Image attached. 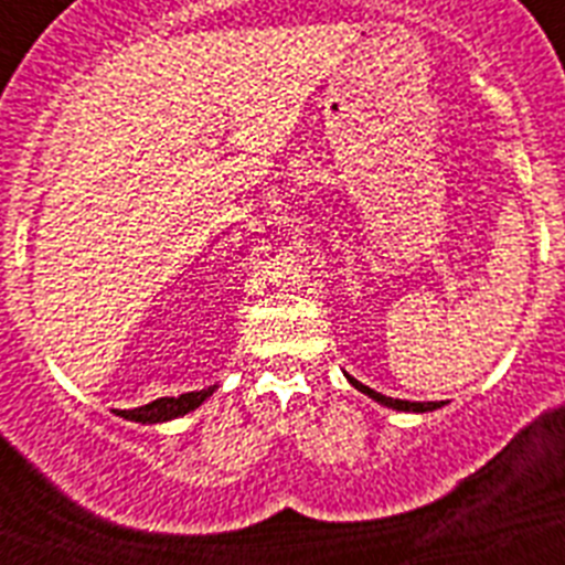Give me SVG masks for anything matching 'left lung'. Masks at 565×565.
<instances>
[{"label":"left lung","instance_id":"1","mask_svg":"<svg viewBox=\"0 0 565 565\" xmlns=\"http://www.w3.org/2000/svg\"><path fill=\"white\" fill-rule=\"evenodd\" d=\"M348 376V373H344ZM348 382L356 387L359 393H364L367 398H373V402L384 404V407H391V411H402V413H430V411H438L441 407V402H404V398H391V396H382V393H376L373 387H367V384L356 382L353 376H348Z\"/></svg>","mask_w":565,"mask_h":565}]
</instances>
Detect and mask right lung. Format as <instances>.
Returning a JSON list of instances; mask_svg holds the SVG:
<instances>
[{"mask_svg":"<svg viewBox=\"0 0 565 565\" xmlns=\"http://www.w3.org/2000/svg\"><path fill=\"white\" fill-rule=\"evenodd\" d=\"M214 391H217V384H212V387H206V391H192V393H181V396L154 398V402L143 404V407H135V411H118V416L138 424L172 422V418H181L186 416V413L198 411V407H201Z\"/></svg>","mask_w":565,"mask_h":565,"instance_id":"right-lung-1","label":"right lung"}]
</instances>
